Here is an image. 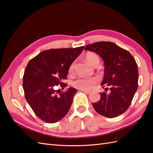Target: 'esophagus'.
<instances>
[{
  "instance_id": "34e87169",
  "label": "esophagus",
  "mask_w": 153,
  "mask_h": 153,
  "mask_svg": "<svg viewBox=\"0 0 153 153\" xmlns=\"http://www.w3.org/2000/svg\"><path fill=\"white\" fill-rule=\"evenodd\" d=\"M80 91L85 92V93H86V94H89L90 92H91L90 91H87V90H85V89H80Z\"/></svg>"
}]
</instances>
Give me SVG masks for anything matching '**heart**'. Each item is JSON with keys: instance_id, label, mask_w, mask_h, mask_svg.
<instances>
[{"instance_id": "heart-1", "label": "heart", "mask_w": 153, "mask_h": 153, "mask_svg": "<svg viewBox=\"0 0 153 153\" xmlns=\"http://www.w3.org/2000/svg\"><path fill=\"white\" fill-rule=\"evenodd\" d=\"M85 59L88 64L92 66H98L100 62V59L98 55L94 52H87L85 55ZM75 64L73 62L69 68V72L72 73L74 69ZM98 79L96 77L83 78L80 77L76 78L72 83L73 86L78 89L89 90L92 89L93 86L98 82Z\"/></svg>"}]
</instances>
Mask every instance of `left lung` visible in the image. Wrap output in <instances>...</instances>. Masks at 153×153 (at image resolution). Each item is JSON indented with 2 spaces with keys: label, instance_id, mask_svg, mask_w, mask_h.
<instances>
[{
  "label": "left lung",
  "instance_id": "left-lung-1",
  "mask_svg": "<svg viewBox=\"0 0 153 153\" xmlns=\"http://www.w3.org/2000/svg\"><path fill=\"white\" fill-rule=\"evenodd\" d=\"M85 50L98 54L104 61L101 85L108 93L100 92L101 98L92 106L97 113L114 118L126 112L138 88V71L135 59L127 50L112 42L100 41L88 45Z\"/></svg>",
  "mask_w": 153,
  "mask_h": 153
}]
</instances>
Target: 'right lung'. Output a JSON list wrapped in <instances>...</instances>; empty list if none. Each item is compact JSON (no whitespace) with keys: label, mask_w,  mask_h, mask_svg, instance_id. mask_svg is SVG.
<instances>
[{"label":"right lung","mask_w":153,"mask_h":153,"mask_svg":"<svg viewBox=\"0 0 153 153\" xmlns=\"http://www.w3.org/2000/svg\"><path fill=\"white\" fill-rule=\"evenodd\" d=\"M84 47L45 50L29 62L23 77L25 98L35 114L47 123H55L68 112L76 93L75 88L69 87L59 92L55 87L67 85L69 66L79 56Z\"/></svg>","instance_id":"right-lung-1"}]
</instances>
